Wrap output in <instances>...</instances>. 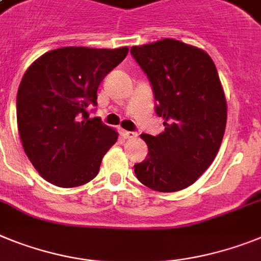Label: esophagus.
Instances as JSON below:
<instances>
[{
    "mask_svg": "<svg viewBox=\"0 0 261 261\" xmlns=\"http://www.w3.org/2000/svg\"><path fill=\"white\" fill-rule=\"evenodd\" d=\"M120 135L124 138V139H135L138 137L135 133H131V131H126V130H120Z\"/></svg>",
    "mask_w": 261,
    "mask_h": 261,
    "instance_id": "1",
    "label": "esophagus"
}]
</instances>
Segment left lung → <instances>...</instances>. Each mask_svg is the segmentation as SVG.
<instances>
[{"instance_id": "1", "label": "left lung", "mask_w": 261, "mask_h": 261, "mask_svg": "<svg viewBox=\"0 0 261 261\" xmlns=\"http://www.w3.org/2000/svg\"><path fill=\"white\" fill-rule=\"evenodd\" d=\"M147 74L164 131L142 134L147 158L134 166L138 180L159 192L185 190L198 180L218 154L227 124V99L211 57L178 39L133 46Z\"/></svg>"}]
</instances>
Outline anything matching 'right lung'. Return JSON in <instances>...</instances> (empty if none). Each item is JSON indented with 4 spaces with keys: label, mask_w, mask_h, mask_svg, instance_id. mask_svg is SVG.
<instances>
[{
    "label": "right lung",
    "mask_w": 261,
    "mask_h": 261,
    "mask_svg": "<svg viewBox=\"0 0 261 261\" xmlns=\"http://www.w3.org/2000/svg\"><path fill=\"white\" fill-rule=\"evenodd\" d=\"M128 47L67 46L45 53L28 67L17 93L21 143L38 174L62 188L93 180L118 141L115 128L89 118L105 76L126 58Z\"/></svg>",
    "instance_id": "add662e5"
}]
</instances>
